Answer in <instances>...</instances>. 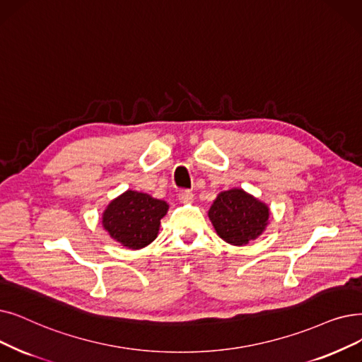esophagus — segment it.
Listing matches in <instances>:
<instances>
[{
  "label": "esophagus",
  "mask_w": 362,
  "mask_h": 362,
  "mask_svg": "<svg viewBox=\"0 0 362 362\" xmlns=\"http://www.w3.org/2000/svg\"><path fill=\"white\" fill-rule=\"evenodd\" d=\"M179 199H180V202H191L194 199V194H192V191H187V189L180 191Z\"/></svg>",
  "instance_id": "34e87169"
}]
</instances>
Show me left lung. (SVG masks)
Masks as SVG:
<instances>
[{
    "label": "left lung",
    "mask_w": 362,
    "mask_h": 362,
    "mask_svg": "<svg viewBox=\"0 0 362 362\" xmlns=\"http://www.w3.org/2000/svg\"><path fill=\"white\" fill-rule=\"evenodd\" d=\"M209 217L220 238L232 245H245L264 230L269 209L243 189H229L217 195Z\"/></svg>",
    "instance_id": "obj_1"
}]
</instances>
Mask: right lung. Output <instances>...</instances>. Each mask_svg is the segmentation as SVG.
<instances>
[{
    "instance_id": "right-lung-1",
    "label": "right lung",
    "mask_w": 362,
    "mask_h": 362,
    "mask_svg": "<svg viewBox=\"0 0 362 362\" xmlns=\"http://www.w3.org/2000/svg\"><path fill=\"white\" fill-rule=\"evenodd\" d=\"M168 210L167 202L148 194L127 191L115 198L103 213V228L122 245L137 250L151 244Z\"/></svg>"
}]
</instances>
